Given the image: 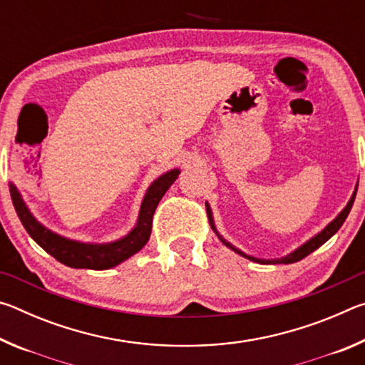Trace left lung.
I'll return each mask as SVG.
<instances>
[{
  "instance_id": "obj_1",
  "label": "left lung",
  "mask_w": 365,
  "mask_h": 365,
  "mask_svg": "<svg viewBox=\"0 0 365 365\" xmlns=\"http://www.w3.org/2000/svg\"><path fill=\"white\" fill-rule=\"evenodd\" d=\"M356 193H357V187H356V190H354V193H353V196H351V200H349V202L348 205H346V207L343 209L341 212H339V215L338 217L333 220V222H330L329 225H327L322 232H320L319 235H316V237H314L312 240H309L307 243H304L301 246V248H298L294 252H292V255H288V256H285V257H282V259H274V261H265V259H257V257H252V256H248V255H245V252H242L240 250H237L235 248L233 245H230L228 242H225L224 238L220 237V235L217 233V230H215V227H214V220H212V212H211V207H209L207 205H206V211H207V219H209V224H211V228L212 230L215 232V235H217L219 237V240L222 243H224L225 246H228V248L230 250H233L235 252H238V255H242L243 257H246V259H250V261H255V262H259V264H293V262H298V261H301V259H304L306 256H309L311 255L312 251H316L319 246H322L327 240H330L333 235H335L338 230H339V227L343 225V222L346 220V217H348V214H349V211H351V207H353V202H354V197H356Z\"/></svg>"
}]
</instances>
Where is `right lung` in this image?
I'll use <instances>...</instances> for the list:
<instances>
[{
  "instance_id": "1",
  "label": "right lung",
  "mask_w": 365,
  "mask_h": 365,
  "mask_svg": "<svg viewBox=\"0 0 365 365\" xmlns=\"http://www.w3.org/2000/svg\"><path fill=\"white\" fill-rule=\"evenodd\" d=\"M180 174V170L174 169L168 174L160 175L156 182L146 191V196L141 202L140 215L137 227L123 237L119 242L108 243V245H86L72 242L59 237V235L49 232L48 228L43 227L34 219V215L29 212L27 206L24 205L19 191L14 185L9 183V191L12 197V205L16 207V212L19 215L24 228L38 243L48 255L58 259L61 264L69 265L73 269H93V270H106L120 264L138 252L148 243L151 235L153 227V215L159 205L160 197L165 195L175 178Z\"/></svg>"
}]
</instances>
